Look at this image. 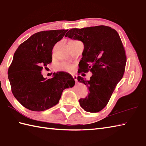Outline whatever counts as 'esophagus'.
<instances>
[{
    "mask_svg": "<svg viewBox=\"0 0 146 146\" xmlns=\"http://www.w3.org/2000/svg\"><path fill=\"white\" fill-rule=\"evenodd\" d=\"M72 77H73V79H74V81H76V82H77V75H73Z\"/></svg>",
    "mask_w": 146,
    "mask_h": 146,
    "instance_id": "obj_1",
    "label": "esophagus"
}]
</instances>
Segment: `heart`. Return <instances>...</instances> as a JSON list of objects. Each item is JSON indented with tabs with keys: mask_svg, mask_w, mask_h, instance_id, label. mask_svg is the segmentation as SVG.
Returning <instances> with one entry per match:
<instances>
[{
	"mask_svg": "<svg viewBox=\"0 0 146 146\" xmlns=\"http://www.w3.org/2000/svg\"><path fill=\"white\" fill-rule=\"evenodd\" d=\"M58 69L64 71H67V72H71V71H72L74 67L72 64H67V63H62L58 65Z\"/></svg>",
	"mask_w": 146,
	"mask_h": 146,
	"instance_id": "b5f03b06",
	"label": "heart"
}]
</instances>
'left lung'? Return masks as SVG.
I'll return each mask as SVG.
<instances>
[{"instance_id": "8db88e82", "label": "left lung", "mask_w": 146, "mask_h": 146, "mask_svg": "<svg viewBox=\"0 0 146 146\" xmlns=\"http://www.w3.org/2000/svg\"><path fill=\"white\" fill-rule=\"evenodd\" d=\"M65 37L84 44L79 73L93 74L90 81L77 77L90 91L87 97L79 100L80 105L86 111L99 112L108 104L125 69L127 57L120 36L114 29L102 25L71 29Z\"/></svg>"}]
</instances>
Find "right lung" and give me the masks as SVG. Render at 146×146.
Listing matches in <instances>:
<instances>
[{"label":"right lung","instance_id":"right-lung-1","mask_svg":"<svg viewBox=\"0 0 146 146\" xmlns=\"http://www.w3.org/2000/svg\"><path fill=\"white\" fill-rule=\"evenodd\" d=\"M68 29L38 32L24 41L15 52L8 69L11 91L17 100L29 110L41 111L56 105L65 88L75 81L69 74L53 73L44 78L41 70L52 61V50Z\"/></svg>","mask_w":146,"mask_h":146}]
</instances>
